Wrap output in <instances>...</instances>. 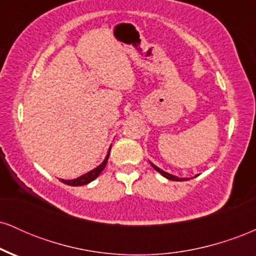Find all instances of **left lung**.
<instances>
[{
  "label": "left lung",
  "instance_id": "8db88e82",
  "mask_svg": "<svg viewBox=\"0 0 256 256\" xmlns=\"http://www.w3.org/2000/svg\"><path fill=\"white\" fill-rule=\"evenodd\" d=\"M150 165H152V167H154L155 171H158V173H160L161 176H164V177H165V178L170 179V180H174V182H184V180H188V179H189V178H179V177H177V176H173V174H171V173L162 171V170L158 168V166H155L154 164H152V162H150Z\"/></svg>",
  "mask_w": 256,
  "mask_h": 256
}]
</instances>
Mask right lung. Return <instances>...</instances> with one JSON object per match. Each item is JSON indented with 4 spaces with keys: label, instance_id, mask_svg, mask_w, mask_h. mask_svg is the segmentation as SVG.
I'll use <instances>...</instances> for the list:
<instances>
[{
    "label": "right lung",
    "instance_id": "obj_1",
    "mask_svg": "<svg viewBox=\"0 0 256 256\" xmlns=\"http://www.w3.org/2000/svg\"><path fill=\"white\" fill-rule=\"evenodd\" d=\"M110 150H108V154L107 156L104 158V162L101 164V165H98L96 168L91 170L90 172L85 173V174L80 176V177L76 178V179H60L61 182L67 185H71V186H82V185H85V184H89L90 182H92L94 179H96L100 176V173L104 171V168L107 165V161H108V158H110Z\"/></svg>",
    "mask_w": 256,
    "mask_h": 256
}]
</instances>
